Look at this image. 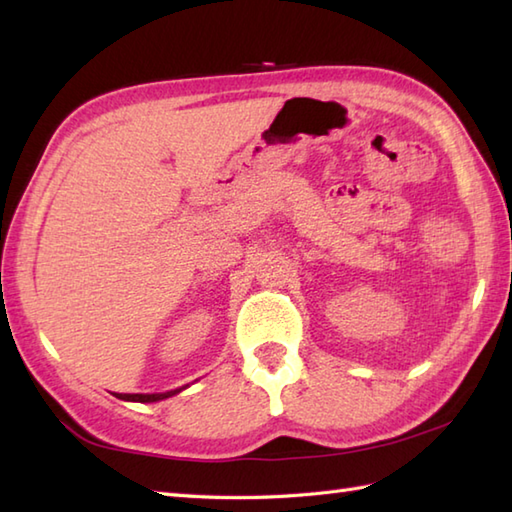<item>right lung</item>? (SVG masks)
I'll list each match as a JSON object with an SVG mask.
<instances>
[{
  "label": "right lung",
  "instance_id": "1",
  "mask_svg": "<svg viewBox=\"0 0 512 512\" xmlns=\"http://www.w3.org/2000/svg\"><path fill=\"white\" fill-rule=\"evenodd\" d=\"M178 391H182V389H173V391H167V394H116V398L129 400V402H158V400H165L169 396H176Z\"/></svg>",
  "mask_w": 512,
  "mask_h": 512
}]
</instances>
